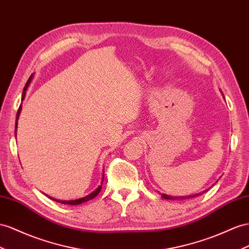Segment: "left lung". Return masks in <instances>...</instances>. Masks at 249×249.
<instances>
[{"label":"left lung","instance_id":"1","mask_svg":"<svg viewBox=\"0 0 249 249\" xmlns=\"http://www.w3.org/2000/svg\"><path fill=\"white\" fill-rule=\"evenodd\" d=\"M206 190L202 191V193H200V194H196V195H191V196H168V195H165V194H162L161 196H162V197H164V199H166V200H186V199H191V197H195V196H201L204 193H206Z\"/></svg>","mask_w":249,"mask_h":249}]
</instances>
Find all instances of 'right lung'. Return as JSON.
<instances>
[{"label": "right lung", "instance_id": "add662e5", "mask_svg": "<svg viewBox=\"0 0 249 249\" xmlns=\"http://www.w3.org/2000/svg\"><path fill=\"white\" fill-rule=\"evenodd\" d=\"M33 76H34V74H31V75H30V78L28 79V81H27V83H26V85H25V87H24L23 94H22V100H24V98H25V94H26L27 88H28V86H29V84H30L31 80H33ZM21 110H22V106L18 107V113H17L16 131H17V127H18V116H20ZM101 189H102V184H101V185H100L97 189H95L94 191H92L91 194H89L88 196H84V197H81V199H78V200H71V201H62V200H56V199H53V197H52V196H47L49 197V199H52V200H53V201H55V202L62 203V204H69V205H79V204H82V203H84V202H87V201H89V200L93 199L94 196H98V194H99L100 191H101Z\"/></svg>", "mask_w": 249, "mask_h": 249}]
</instances>
